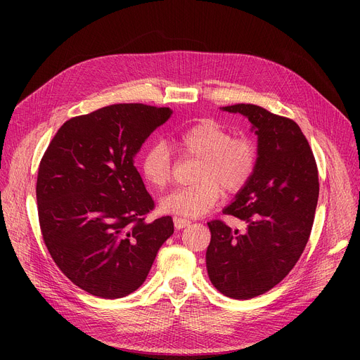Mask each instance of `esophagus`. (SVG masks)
Masks as SVG:
<instances>
[{
    "mask_svg": "<svg viewBox=\"0 0 360 360\" xmlns=\"http://www.w3.org/2000/svg\"><path fill=\"white\" fill-rule=\"evenodd\" d=\"M174 223H175L176 229H184V228H186V226L191 224V220L190 219H182V217H175Z\"/></svg>",
    "mask_w": 360,
    "mask_h": 360,
    "instance_id": "esophagus-1",
    "label": "esophagus"
}]
</instances>
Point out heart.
<instances>
[{"label": "heart", "mask_w": 360, "mask_h": 360, "mask_svg": "<svg viewBox=\"0 0 360 360\" xmlns=\"http://www.w3.org/2000/svg\"><path fill=\"white\" fill-rule=\"evenodd\" d=\"M182 158L200 159L193 186L179 188L160 200L165 213L198 217L209 213L220 198V190L235 194L248 184L257 166L258 151L250 139H233V134L213 120L200 121L182 129L172 139ZM172 158L166 144L150 146L140 160L144 181L156 190L172 178Z\"/></svg>", "instance_id": "heart-1"}]
</instances>
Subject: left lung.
Listing matches in <instances>:
<instances>
[{
	"label": "left lung",
	"instance_id": "8db88e82",
	"mask_svg": "<svg viewBox=\"0 0 360 360\" xmlns=\"http://www.w3.org/2000/svg\"><path fill=\"white\" fill-rule=\"evenodd\" d=\"M221 110L240 113L258 137L254 175L223 213L247 223V231L212 220L205 252L213 286L228 297L251 299L273 289L304 252L319 194L318 169L299 125L257 105Z\"/></svg>",
	"mask_w": 360,
	"mask_h": 360
}]
</instances>
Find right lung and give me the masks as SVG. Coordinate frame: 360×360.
I'll list each match as a JSON object with an SVG mask.
<instances>
[{"label": "right lung", "mask_w": 360, "mask_h": 360, "mask_svg": "<svg viewBox=\"0 0 360 360\" xmlns=\"http://www.w3.org/2000/svg\"><path fill=\"white\" fill-rule=\"evenodd\" d=\"M172 109L118 103L68 120L39 165L36 200L46 248L87 293L118 299L137 290L163 242L170 216L146 221L155 201L136 155Z\"/></svg>", "instance_id": "1"}]
</instances>
